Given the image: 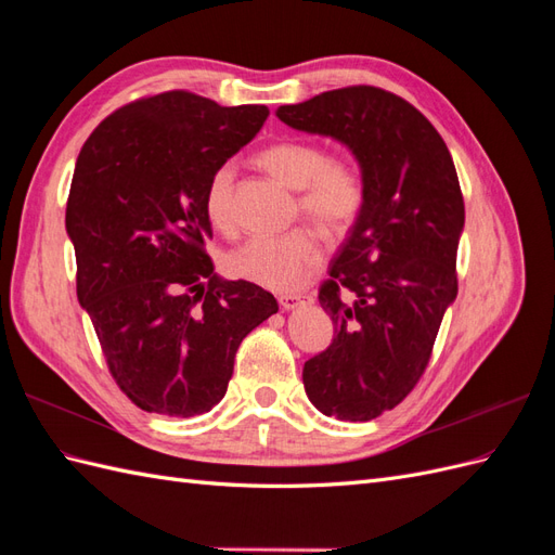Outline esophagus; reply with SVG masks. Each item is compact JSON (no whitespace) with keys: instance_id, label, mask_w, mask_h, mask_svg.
<instances>
[{"instance_id":"1","label":"esophagus","mask_w":555,"mask_h":555,"mask_svg":"<svg viewBox=\"0 0 555 555\" xmlns=\"http://www.w3.org/2000/svg\"><path fill=\"white\" fill-rule=\"evenodd\" d=\"M312 300H314L312 294H284V296H280V308L296 310L298 306H310Z\"/></svg>"}]
</instances>
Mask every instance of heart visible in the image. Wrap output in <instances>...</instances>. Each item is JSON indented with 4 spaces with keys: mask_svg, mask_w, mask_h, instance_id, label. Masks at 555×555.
I'll use <instances>...</instances> for the list:
<instances>
[{
    "mask_svg": "<svg viewBox=\"0 0 555 555\" xmlns=\"http://www.w3.org/2000/svg\"><path fill=\"white\" fill-rule=\"evenodd\" d=\"M263 171L292 190H298L296 212L319 231L338 238L351 229L363 208V180L354 166L328 159V153L310 141H278L257 155ZM233 182L236 166L224 162L212 171L206 188V212L215 229L233 233ZM324 259L322 243L310 229H294L275 238H251L233 249L227 266L231 275L273 292L304 287Z\"/></svg>",
    "mask_w": 555,
    "mask_h": 555,
    "instance_id": "heart-1",
    "label": "heart"
}]
</instances>
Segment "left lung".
I'll list each match as a JSON object with an SVG mask.
<instances>
[{
    "label": "left lung",
    "instance_id": "1",
    "mask_svg": "<svg viewBox=\"0 0 555 555\" xmlns=\"http://www.w3.org/2000/svg\"><path fill=\"white\" fill-rule=\"evenodd\" d=\"M278 117L340 141L359 162L363 208L319 289L335 335L306 361L304 384L322 414L371 422L414 389L456 300L465 224L456 166L438 129L379 88L322 92Z\"/></svg>",
    "mask_w": 555,
    "mask_h": 555
}]
</instances>
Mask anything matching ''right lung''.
Returning <instances> with one entry per match:
<instances>
[{"label":"right lung","mask_w":555,"mask_h":555,"mask_svg":"<svg viewBox=\"0 0 555 555\" xmlns=\"http://www.w3.org/2000/svg\"><path fill=\"white\" fill-rule=\"evenodd\" d=\"M266 117L259 104L162 92L108 115L76 159L66 233L78 304L113 379L145 412H210L245 335L278 312L273 294L222 280L206 251L208 180Z\"/></svg>","instance_id":"obj_1"}]
</instances>
